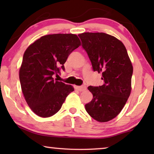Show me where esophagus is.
<instances>
[{"instance_id": "obj_1", "label": "esophagus", "mask_w": 154, "mask_h": 154, "mask_svg": "<svg viewBox=\"0 0 154 154\" xmlns=\"http://www.w3.org/2000/svg\"><path fill=\"white\" fill-rule=\"evenodd\" d=\"M75 89L77 90L78 91H79V92H83V91H84L86 90V87H85V85H81V86H75Z\"/></svg>"}]
</instances>
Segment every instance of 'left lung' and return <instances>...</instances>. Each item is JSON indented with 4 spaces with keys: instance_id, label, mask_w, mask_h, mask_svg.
<instances>
[{
    "instance_id": "1",
    "label": "left lung",
    "mask_w": 154,
    "mask_h": 154,
    "mask_svg": "<svg viewBox=\"0 0 154 154\" xmlns=\"http://www.w3.org/2000/svg\"><path fill=\"white\" fill-rule=\"evenodd\" d=\"M94 71L102 72L104 84L89 86L93 99L85 105L95 120L106 122L118 116L131 92L133 67L124 44L104 32H84L78 35Z\"/></svg>"
}]
</instances>
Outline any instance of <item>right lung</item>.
<instances>
[{
	"label": "right lung",
	"instance_id": "1",
	"mask_svg": "<svg viewBox=\"0 0 154 154\" xmlns=\"http://www.w3.org/2000/svg\"><path fill=\"white\" fill-rule=\"evenodd\" d=\"M81 45L76 35L54 34L41 36L28 47L20 69L21 88L34 113L49 118L58 112L74 88L53 76L64 71V64Z\"/></svg>",
	"mask_w": 154,
	"mask_h": 154
}]
</instances>
